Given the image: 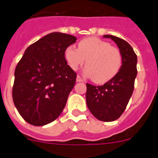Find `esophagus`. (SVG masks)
Segmentation results:
<instances>
[{"mask_svg":"<svg viewBox=\"0 0 158 158\" xmlns=\"http://www.w3.org/2000/svg\"><path fill=\"white\" fill-rule=\"evenodd\" d=\"M76 81H77V82H81V81H83V79H82L80 76H77Z\"/></svg>","mask_w":158,"mask_h":158,"instance_id":"esophagus-1","label":"esophagus"}]
</instances>
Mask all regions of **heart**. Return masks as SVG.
Returning a JSON list of instances; mask_svg holds the SVG:
<instances>
[{"instance_id":"heart-1","label":"heart","mask_w":158,"mask_h":158,"mask_svg":"<svg viewBox=\"0 0 158 158\" xmlns=\"http://www.w3.org/2000/svg\"><path fill=\"white\" fill-rule=\"evenodd\" d=\"M65 58L73 70L84 65V73L93 77L96 83L103 84L112 79L122 65V54L118 48L99 38L89 37L81 40L78 49L68 47Z\"/></svg>"}]
</instances>
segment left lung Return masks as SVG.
I'll return each mask as SVG.
<instances>
[{
    "mask_svg": "<svg viewBox=\"0 0 158 158\" xmlns=\"http://www.w3.org/2000/svg\"><path fill=\"white\" fill-rule=\"evenodd\" d=\"M115 42L122 54V65L112 79L104 85L86 84V103L89 111L97 119L112 122L126 109L134 91L137 76V55L127 42L114 35H104Z\"/></svg>",
    "mask_w": 158,
    "mask_h": 158,
    "instance_id": "left-lung-1",
    "label": "left lung"
}]
</instances>
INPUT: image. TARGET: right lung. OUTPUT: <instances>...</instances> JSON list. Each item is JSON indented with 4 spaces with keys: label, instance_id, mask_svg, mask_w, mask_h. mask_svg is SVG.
<instances>
[{
    "label": "right lung",
    "instance_id": "right-lung-1",
    "mask_svg": "<svg viewBox=\"0 0 158 158\" xmlns=\"http://www.w3.org/2000/svg\"><path fill=\"white\" fill-rule=\"evenodd\" d=\"M76 40L70 35L50 33L29 46L16 65L12 99L28 123L44 126L63 111L76 82V73L67 65L65 51Z\"/></svg>",
    "mask_w": 158,
    "mask_h": 158
}]
</instances>
